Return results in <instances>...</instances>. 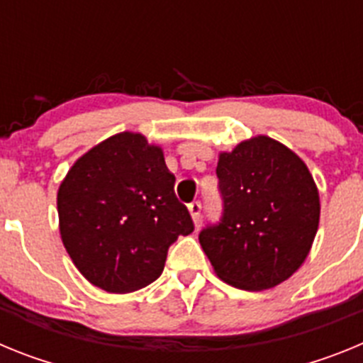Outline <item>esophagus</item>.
<instances>
[{
  "label": "esophagus",
  "mask_w": 363,
  "mask_h": 363,
  "mask_svg": "<svg viewBox=\"0 0 363 363\" xmlns=\"http://www.w3.org/2000/svg\"><path fill=\"white\" fill-rule=\"evenodd\" d=\"M189 213H191V218L194 223H198L200 221V214H201V203L200 201H192V203L187 205Z\"/></svg>",
  "instance_id": "1"
}]
</instances>
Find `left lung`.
Here are the masks:
<instances>
[{"instance_id": "1", "label": "left lung", "mask_w": 363, "mask_h": 363, "mask_svg": "<svg viewBox=\"0 0 363 363\" xmlns=\"http://www.w3.org/2000/svg\"><path fill=\"white\" fill-rule=\"evenodd\" d=\"M216 174L223 218L200 233L218 278L243 291H264L306 262L320 221V194L303 160L259 136L220 152Z\"/></svg>"}]
</instances>
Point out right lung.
<instances>
[{
  "label": "right lung",
  "mask_w": 363,
  "mask_h": 363,
  "mask_svg": "<svg viewBox=\"0 0 363 363\" xmlns=\"http://www.w3.org/2000/svg\"><path fill=\"white\" fill-rule=\"evenodd\" d=\"M174 179L162 147L129 130L74 162L57 189L60 234L92 285L123 294L162 274L171 243L194 230Z\"/></svg>",
  "instance_id": "1"
}]
</instances>
